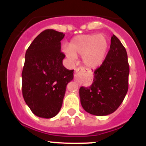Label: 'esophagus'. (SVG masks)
Returning a JSON list of instances; mask_svg holds the SVG:
<instances>
[{
    "label": "esophagus",
    "mask_w": 146,
    "mask_h": 146,
    "mask_svg": "<svg viewBox=\"0 0 146 146\" xmlns=\"http://www.w3.org/2000/svg\"><path fill=\"white\" fill-rule=\"evenodd\" d=\"M86 73V70L83 68H77L76 69V72L75 74H74V80L77 82H79L80 80V77L82 76V74H84Z\"/></svg>",
    "instance_id": "34e87169"
}]
</instances>
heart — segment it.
Listing matches in <instances>:
<instances>
[{"instance_id": "b5f03b06", "label": "heart", "mask_w": 146, "mask_h": 146, "mask_svg": "<svg viewBox=\"0 0 146 146\" xmlns=\"http://www.w3.org/2000/svg\"><path fill=\"white\" fill-rule=\"evenodd\" d=\"M108 47L109 43L105 36L91 33L74 37L69 44V48H64V52L72 62L75 61L76 55H83V64L88 68L95 69L104 62Z\"/></svg>"}]
</instances>
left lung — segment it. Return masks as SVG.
I'll list each match as a JSON object with an SVG mask.
<instances>
[{"label": "left lung", "mask_w": 146, "mask_h": 146, "mask_svg": "<svg viewBox=\"0 0 146 146\" xmlns=\"http://www.w3.org/2000/svg\"><path fill=\"white\" fill-rule=\"evenodd\" d=\"M92 85L80 88L82 107L90 114L103 116L115 112L128 91L129 66L126 50L115 35L104 62L94 72Z\"/></svg>", "instance_id": "1"}]
</instances>
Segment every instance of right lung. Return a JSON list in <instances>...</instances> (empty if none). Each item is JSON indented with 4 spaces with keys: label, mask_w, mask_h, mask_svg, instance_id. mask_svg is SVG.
Wrapping results in <instances>:
<instances>
[{
    "label": "right lung",
    "mask_w": 146,
    "mask_h": 146,
    "mask_svg": "<svg viewBox=\"0 0 146 146\" xmlns=\"http://www.w3.org/2000/svg\"><path fill=\"white\" fill-rule=\"evenodd\" d=\"M64 36L55 30H45L25 53L23 96L32 113L40 118H51L59 113L67 84L74 77V70L62 63L65 55L60 51V41Z\"/></svg>",
    "instance_id": "right-lung-1"
}]
</instances>
